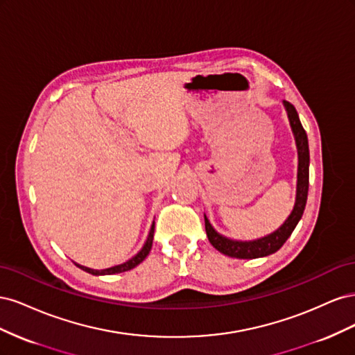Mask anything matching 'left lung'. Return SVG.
<instances>
[{
  "label": "left lung",
  "instance_id": "8db88e82",
  "mask_svg": "<svg viewBox=\"0 0 355 355\" xmlns=\"http://www.w3.org/2000/svg\"><path fill=\"white\" fill-rule=\"evenodd\" d=\"M290 127L295 135L296 148H297V185H296V201L292 213L284 220L280 228L277 231L265 235L262 239L252 240V241H239L223 237L218 231H214L207 216L204 214V223H206V232L210 244L220 253L230 257H237V259H256V257H263L268 254L275 253L280 247L286 243V240L292 235L296 228L297 222L300 220L305 210L306 197H308V185H309V148H308V137L300 124L299 115L295 110V106L284 101L283 102Z\"/></svg>",
  "mask_w": 355,
  "mask_h": 355
}]
</instances>
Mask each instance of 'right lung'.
I'll use <instances>...</instances> for the list:
<instances>
[{
    "instance_id": "add662e5",
    "label": "right lung",
    "mask_w": 355,
    "mask_h": 355,
    "mask_svg": "<svg viewBox=\"0 0 355 355\" xmlns=\"http://www.w3.org/2000/svg\"><path fill=\"white\" fill-rule=\"evenodd\" d=\"M154 228H155V222H153V225H151V231H149L148 239H146L144 247L141 249V252H139L137 254H135L132 259H128L127 262H124L121 265H115L112 268H106V270H92V268L83 266V265H78V263H75V265H77L78 268H81L83 271L89 272V274H93V275H112V274H120V272L130 271V270H133L135 266H137L139 263H141L145 259V257L149 254V252H151L153 240H154Z\"/></svg>"
}]
</instances>
